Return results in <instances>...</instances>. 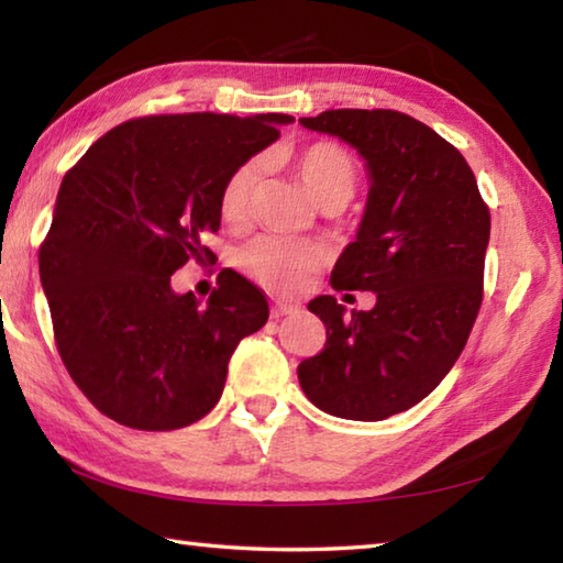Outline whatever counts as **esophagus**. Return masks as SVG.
<instances>
[{"label": "esophagus", "mask_w": 563, "mask_h": 563, "mask_svg": "<svg viewBox=\"0 0 563 563\" xmlns=\"http://www.w3.org/2000/svg\"><path fill=\"white\" fill-rule=\"evenodd\" d=\"M298 312H300V305L288 302V300H275V305H273V316H275V318L298 316Z\"/></svg>", "instance_id": "34e87169"}]
</instances>
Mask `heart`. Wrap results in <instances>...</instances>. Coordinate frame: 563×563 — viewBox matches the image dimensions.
Returning <instances> with one entry per match:
<instances>
[{
  "instance_id": "1",
  "label": "heart",
  "mask_w": 563,
  "mask_h": 563,
  "mask_svg": "<svg viewBox=\"0 0 563 563\" xmlns=\"http://www.w3.org/2000/svg\"><path fill=\"white\" fill-rule=\"evenodd\" d=\"M292 166L305 188L320 206L338 201L345 206L357 186V168L345 148L318 141L292 156ZM263 180V161L245 158L228 174L221 188V216L228 225H245L251 221L255 198ZM325 261V247L316 241L265 233L245 243L238 253V265L258 280L263 288L290 292L310 278Z\"/></svg>"
}]
</instances>
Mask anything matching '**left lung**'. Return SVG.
Returning a JSON list of instances; mask_svg holds the SVG:
<instances>
[{"label": "left lung", "instance_id": "obj_1", "mask_svg": "<svg viewBox=\"0 0 563 563\" xmlns=\"http://www.w3.org/2000/svg\"><path fill=\"white\" fill-rule=\"evenodd\" d=\"M305 129L347 141L367 161V208L335 263V290H373V310L310 300L325 347L300 362L322 412L377 422L432 393L470 340L484 295L489 206L470 164L422 121L393 109H332Z\"/></svg>", "mask_w": 563, "mask_h": 563}]
</instances>
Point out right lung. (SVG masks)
<instances>
[{
    "label": "right lung",
    "mask_w": 563,
    "mask_h": 563,
    "mask_svg": "<svg viewBox=\"0 0 563 563\" xmlns=\"http://www.w3.org/2000/svg\"><path fill=\"white\" fill-rule=\"evenodd\" d=\"M288 113H161L119 123L66 170L40 275L56 350L89 402L131 430L194 424L221 399L228 360L268 320L263 290L218 273L206 305L170 275L213 261L231 170L280 136Z\"/></svg>",
    "instance_id": "obj_1"
}]
</instances>
